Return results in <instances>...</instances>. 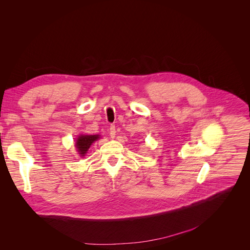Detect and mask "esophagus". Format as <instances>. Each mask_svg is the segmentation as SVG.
<instances>
[{
  "mask_svg": "<svg viewBox=\"0 0 250 250\" xmlns=\"http://www.w3.org/2000/svg\"><path fill=\"white\" fill-rule=\"evenodd\" d=\"M109 136H110V138L115 137V126L114 125H110V127H109Z\"/></svg>",
  "mask_w": 250,
  "mask_h": 250,
  "instance_id": "1",
  "label": "esophagus"
}]
</instances>
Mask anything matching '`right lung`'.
I'll return each mask as SVG.
<instances>
[{
    "mask_svg": "<svg viewBox=\"0 0 250 250\" xmlns=\"http://www.w3.org/2000/svg\"><path fill=\"white\" fill-rule=\"evenodd\" d=\"M99 139V135H80L75 143L76 151L79 153L80 157L85 156L90 146Z\"/></svg>",
    "mask_w": 250,
    "mask_h": 250,
    "instance_id": "add662e5",
    "label": "right lung"
}]
</instances>
